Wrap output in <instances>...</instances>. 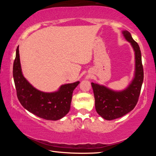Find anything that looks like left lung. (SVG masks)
Instances as JSON below:
<instances>
[{
  "label": "left lung",
  "instance_id": "1",
  "mask_svg": "<svg viewBox=\"0 0 156 156\" xmlns=\"http://www.w3.org/2000/svg\"><path fill=\"white\" fill-rule=\"evenodd\" d=\"M122 33L131 44L135 54V72L131 83L120 91H115L102 84L91 83L96 112L107 120L122 117L133 109L138 102L143 83L144 72L140 47L128 31L124 30Z\"/></svg>",
  "mask_w": 156,
  "mask_h": 156
}]
</instances>
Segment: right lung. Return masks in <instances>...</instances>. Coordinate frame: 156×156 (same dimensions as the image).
Returning <instances> with one entry per match:
<instances>
[{"mask_svg": "<svg viewBox=\"0 0 156 156\" xmlns=\"http://www.w3.org/2000/svg\"><path fill=\"white\" fill-rule=\"evenodd\" d=\"M13 77L17 97L22 106L39 118L58 120L69 112L73 91L80 82L62 84L54 92L41 91L34 87L23 74L18 47L13 66Z\"/></svg>", "mask_w": 156, "mask_h": 156, "instance_id": "1", "label": "right lung"}]
</instances>
